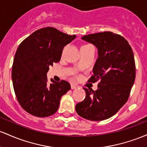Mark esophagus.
<instances>
[{
    "instance_id": "34e87169",
    "label": "esophagus",
    "mask_w": 147,
    "mask_h": 147,
    "mask_svg": "<svg viewBox=\"0 0 147 147\" xmlns=\"http://www.w3.org/2000/svg\"><path fill=\"white\" fill-rule=\"evenodd\" d=\"M71 87L72 90H74V89H76V87H78L76 85H74V84H71Z\"/></svg>"
}]
</instances>
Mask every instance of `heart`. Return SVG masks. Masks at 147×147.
Listing matches in <instances>:
<instances>
[{
    "mask_svg": "<svg viewBox=\"0 0 147 147\" xmlns=\"http://www.w3.org/2000/svg\"><path fill=\"white\" fill-rule=\"evenodd\" d=\"M90 46H92V45H90V44H85V45H83L82 47H90Z\"/></svg>",
    "mask_w": 147,
    "mask_h": 147,
    "instance_id": "heart-1",
    "label": "heart"
}]
</instances>
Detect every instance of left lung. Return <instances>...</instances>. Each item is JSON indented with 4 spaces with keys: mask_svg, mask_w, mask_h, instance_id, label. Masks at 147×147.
<instances>
[{
    "mask_svg": "<svg viewBox=\"0 0 147 147\" xmlns=\"http://www.w3.org/2000/svg\"><path fill=\"white\" fill-rule=\"evenodd\" d=\"M82 39L98 49V56L88 82L100 80L96 91L84 88L86 96L76 105L79 116L101 121L115 115L128 99L136 78L134 55L128 41L120 34L103 32Z\"/></svg>",
    "mask_w": 147,
    "mask_h": 147,
    "instance_id": "1",
    "label": "left lung"
}]
</instances>
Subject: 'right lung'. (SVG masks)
Masks as SVG:
<instances>
[{"label": "right lung", "mask_w": 147, "mask_h": 147, "mask_svg": "<svg viewBox=\"0 0 147 147\" xmlns=\"http://www.w3.org/2000/svg\"><path fill=\"white\" fill-rule=\"evenodd\" d=\"M76 38L53 27L34 31L19 44L11 78L14 92L24 110L46 117L57 112L61 97L71 89L66 80L48 82L49 67L60 62L64 47Z\"/></svg>", "instance_id": "1"}]
</instances>
